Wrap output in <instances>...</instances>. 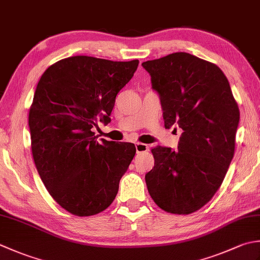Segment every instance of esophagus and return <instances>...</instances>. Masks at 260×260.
<instances>
[{
    "instance_id": "1",
    "label": "esophagus",
    "mask_w": 260,
    "mask_h": 260,
    "mask_svg": "<svg viewBox=\"0 0 260 260\" xmlns=\"http://www.w3.org/2000/svg\"><path fill=\"white\" fill-rule=\"evenodd\" d=\"M135 147H136L137 153H143V152H146L147 150H149V146L144 143H136Z\"/></svg>"
}]
</instances>
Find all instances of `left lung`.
<instances>
[{
  "label": "left lung",
  "mask_w": 260,
  "mask_h": 260,
  "mask_svg": "<svg viewBox=\"0 0 260 260\" xmlns=\"http://www.w3.org/2000/svg\"><path fill=\"white\" fill-rule=\"evenodd\" d=\"M152 88L160 95L165 127L184 131L178 150H151L154 167L145 175L155 204L190 214L215 195L235 154L240 111L221 69L188 53L146 60Z\"/></svg>",
  "instance_id": "left-lung-1"
}]
</instances>
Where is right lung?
<instances>
[{"label":"right lung","instance_id":"right-lung-1","mask_svg":"<svg viewBox=\"0 0 260 260\" xmlns=\"http://www.w3.org/2000/svg\"><path fill=\"white\" fill-rule=\"evenodd\" d=\"M139 60L72 56L50 65L29 109L31 152L46 189L76 216L105 211L135 155V145L101 139L92 132L108 123L117 93L133 78Z\"/></svg>","mask_w":260,"mask_h":260}]
</instances>
